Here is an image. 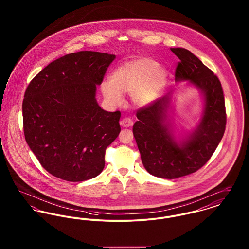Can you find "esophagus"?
Instances as JSON below:
<instances>
[{
    "label": "esophagus",
    "mask_w": 249,
    "mask_h": 249,
    "mask_svg": "<svg viewBox=\"0 0 249 249\" xmlns=\"http://www.w3.org/2000/svg\"><path fill=\"white\" fill-rule=\"evenodd\" d=\"M133 122H132V119L129 118V117H126V118H123L121 121H120V125L124 128H128V127H131Z\"/></svg>",
    "instance_id": "esophagus-1"
}]
</instances>
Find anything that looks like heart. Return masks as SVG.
Instances as JSON below:
<instances>
[{"label":"heart","instance_id":"b5f03b06","mask_svg":"<svg viewBox=\"0 0 249 249\" xmlns=\"http://www.w3.org/2000/svg\"><path fill=\"white\" fill-rule=\"evenodd\" d=\"M165 81L164 71L153 59H134L119 66L102 85L104 98L113 104L122 102V93H132V100L144 106L156 99Z\"/></svg>","mask_w":249,"mask_h":249}]
</instances>
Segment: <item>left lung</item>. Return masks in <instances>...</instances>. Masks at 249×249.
Segmentation results:
<instances>
[{
    "label": "left lung",
    "mask_w": 249,
    "mask_h": 249,
    "mask_svg": "<svg viewBox=\"0 0 249 249\" xmlns=\"http://www.w3.org/2000/svg\"><path fill=\"white\" fill-rule=\"evenodd\" d=\"M179 62L176 81H190L204 95L203 116L187 139L176 141L165 122L170 97L165 96L140 108L132 132L146 171L162 178L189 175L210 160L224 135L227 115L223 89L216 75L183 48L170 49Z\"/></svg>",
    "instance_id": "1"
}]
</instances>
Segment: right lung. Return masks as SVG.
I'll use <instances>...</instances> for the list:
<instances>
[{"label":"right lung","instance_id":"obj_1","mask_svg":"<svg viewBox=\"0 0 249 249\" xmlns=\"http://www.w3.org/2000/svg\"><path fill=\"white\" fill-rule=\"evenodd\" d=\"M115 54L78 52L49 64L26 88L22 102L25 140L42 167L68 181L101 174L107 146L120 132V112L95 98Z\"/></svg>","mask_w":249,"mask_h":249}]
</instances>
